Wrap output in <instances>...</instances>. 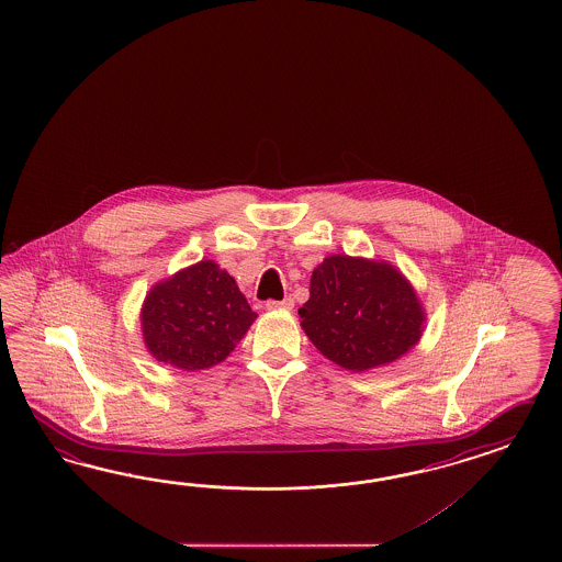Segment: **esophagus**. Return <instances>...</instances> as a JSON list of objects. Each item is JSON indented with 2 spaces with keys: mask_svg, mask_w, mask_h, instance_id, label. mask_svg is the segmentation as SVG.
Instances as JSON below:
<instances>
[{
  "mask_svg": "<svg viewBox=\"0 0 562 562\" xmlns=\"http://www.w3.org/2000/svg\"><path fill=\"white\" fill-rule=\"evenodd\" d=\"M292 306H294V301H292V299H284V301H268V303H266V308H268V311H292Z\"/></svg>",
  "mask_w": 562,
  "mask_h": 562,
  "instance_id": "obj_1",
  "label": "esophagus"
}]
</instances>
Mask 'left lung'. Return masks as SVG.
I'll use <instances>...</instances> for the list:
<instances>
[{"mask_svg":"<svg viewBox=\"0 0 562 562\" xmlns=\"http://www.w3.org/2000/svg\"><path fill=\"white\" fill-rule=\"evenodd\" d=\"M299 315L325 358L358 372L409 351L425 319L415 290L393 266L348 256H331L313 272Z\"/></svg>","mask_w":562,"mask_h":562,"instance_id":"left-lung-1","label":"left lung"}]
</instances>
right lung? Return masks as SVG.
Masks as SVG:
<instances>
[{"mask_svg":"<svg viewBox=\"0 0 562 562\" xmlns=\"http://www.w3.org/2000/svg\"><path fill=\"white\" fill-rule=\"evenodd\" d=\"M256 317L235 280L206 259L157 284L140 323L159 362L202 370L223 362Z\"/></svg>","mask_w":562,"mask_h":562,"instance_id":"add662e5","label":"right lung"}]
</instances>
